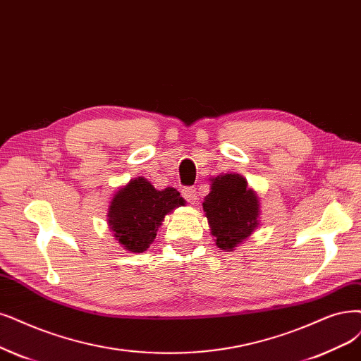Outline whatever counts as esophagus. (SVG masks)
<instances>
[{"instance_id":"esophagus-1","label":"esophagus","mask_w":361,"mask_h":361,"mask_svg":"<svg viewBox=\"0 0 361 361\" xmlns=\"http://www.w3.org/2000/svg\"><path fill=\"white\" fill-rule=\"evenodd\" d=\"M181 193H183L185 201L190 202L192 205H195L197 202V192L195 188H184Z\"/></svg>"}]
</instances>
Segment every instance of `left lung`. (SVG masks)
I'll list each match as a JSON object with an SVG mask.
<instances>
[{"instance_id": "left-lung-1", "label": "left lung", "mask_w": 361, "mask_h": 361, "mask_svg": "<svg viewBox=\"0 0 361 361\" xmlns=\"http://www.w3.org/2000/svg\"><path fill=\"white\" fill-rule=\"evenodd\" d=\"M202 207L220 250H235L259 226V197L239 173L212 178L211 192L205 196Z\"/></svg>"}]
</instances>
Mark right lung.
<instances>
[{
  "label": "right lung",
  "mask_w": 361,
  "mask_h": 361,
  "mask_svg": "<svg viewBox=\"0 0 361 361\" xmlns=\"http://www.w3.org/2000/svg\"><path fill=\"white\" fill-rule=\"evenodd\" d=\"M181 205H184V199L173 188L156 190L152 183L138 177L113 196L109 226L125 250L142 252L154 241L165 216Z\"/></svg>",
  "instance_id": "obj_1"
}]
</instances>
